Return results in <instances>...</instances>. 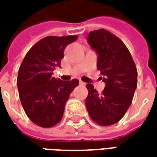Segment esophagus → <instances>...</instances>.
<instances>
[{
    "mask_svg": "<svg viewBox=\"0 0 157 157\" xmlns=\"http://www.w3.org/2000/svg\"><path fill=\"white\" fill-rule=\"evenodd\" d=\"M79 84H80L81 86H86V83H85V82H83V81H79Z\"/></svg>",
    "mask_w": 157,
    "mask_h": 157,
    "instance_id": "34e87169",
    "label": "esophagus"
}]
</instances>
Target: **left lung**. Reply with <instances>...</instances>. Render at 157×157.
I'll use <instances>...</instances> for the list:
<instances>
[{
    "mask_svg": "<svg viewBox=\"0 0 157 157\" xmlns=\"http://www.w3.org/2000/svg\"><path fill=\"white\" fill-rule=\"evenodd\" d=\"M87 43L98 55L97 69L105 86L99 94L87 84L86 106L94 121L110 126L123 117L132 103L137 86L136 66L123 42L105 29L91 31Z\"/></svg>",
    "mask_w": 157,
    "mask_h": 157,
    "instance_id": "1",
    "label": "left lung"
}]
</instances>
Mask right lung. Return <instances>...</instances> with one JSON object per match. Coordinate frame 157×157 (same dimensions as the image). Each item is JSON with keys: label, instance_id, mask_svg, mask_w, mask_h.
<instances>
[{"label": "right lung", "instance_id": "add662e5", "mask_svg": "<svg viewBox=\"0 0 157 157\" xmlns=\"http://www.w3.org/2000/svg\"><path fill=\"white\" fill-rule=\"evenodd\" d=\"M77 36H46L28 52L18 71L17 87L29 120L42 128H52L63 117L65 103L78 86V79L63 81L52 74L61 67L66 46Z\"/></svg>", "mask_w": 157, "mask_h": 157}]
</instances>
